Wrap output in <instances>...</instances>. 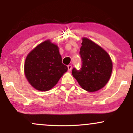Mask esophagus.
Instances as JSON below:
<instances>
[{
  "instance_id": "esophagus-1",
  "label": "esophagus",
  "mask_w": 133,
  "mask_h": 133,
  "mask_svg": "<svg viewBox=\"0 0 133 133\" xmlns=\"http://www.w3.org/2000/svg\"><path fill=\"white\" fill-rule=\"evenodd\" d=\"M68 71L69 72L71 71V69H72V65H68Z\"/></svg>"
}]
</instances>
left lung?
Listing matches in <instances>:
<instances>
[{"label":"left lung","instance_id":"obj_1","mask_svg":"<svg viewBox=\"0 0 133 133\" xmlns=\"http://www.w3.org/2000/svg\"><path fill=\"white\" fill-rule=\"evenodd\" d=\"M80 49L82 65L79 71L74 68L73 77L83 89L95 92L104 88L110 79L112 62L108 53L92 41L82 38Z\"/></svg>","mask_w":133,"mask_h":133}]
</instances>
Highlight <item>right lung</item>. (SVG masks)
I'll return each mask as SVG.
<instances>
[{"instance_id":"add662e5","label":"right lung","mask_w":133,"mask_h":133,"mask_svg":"<svg viewBox=\"0 0 133 133\" xmlns=\"http://www.w3.org/2000/svg\"><path fill=\"white\" fill-rule=\"evenodd\" d=\"M68 71L56 44L47 40L29 53L24 63V73L29 84L36 89L47 91L56 85Z\"/></svg>"}]
</instances>
